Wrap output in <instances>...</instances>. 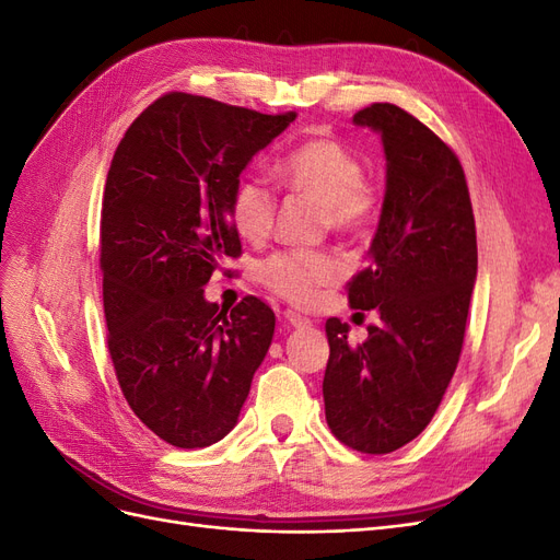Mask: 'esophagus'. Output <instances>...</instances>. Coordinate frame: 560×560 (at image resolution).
Instances as JSON below:
<instances>
[{
	"instance_id": "esophagus-1",
	"label": "esophagus",
	"mask_w": 560,
	"mask_h": 560,
	"mask_svg": "<svg viewBox=\"0 0 560 560\" xmlns=\"http://www.w3.org/2000/svg\"><path fill=\"white\" fill-rule=\"evenodd\" d=\"M284 319H287V325L294 327V329H311V327H313V322H311L308 317H303V315L296 313V311H287V313H284Z\"/></svg>"
}]
</instances>
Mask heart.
Listing matches in <instances>:
<instances>
[{
	"instance_id": "b5f03b06",
	"label": "heart",
	"mask_w": 560,
	"mask_h": 560,
	"mask_svg": "<svg viewBox=\"0 0 560 560\" xmlns=\"http://www.w3.org/2000/svg\"><path fill=\"white\" fill-rule=\"evenodd\" d=\"M362 175L360 159L325 138L294 147L273 167L280 189L319 200L322 224L343 235L364 231L378 212V191ZM231 219L245 241L261 243L276 222L273 191L259 179H243L231 196ZM341 270L329 252L287 249L264 259L257 278L270 292L308 303L319 287L341 278Z\"/></svg>"
}]
</instances>
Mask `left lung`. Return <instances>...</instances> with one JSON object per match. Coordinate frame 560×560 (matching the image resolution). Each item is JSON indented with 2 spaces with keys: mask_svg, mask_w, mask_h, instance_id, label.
<instances>
[{
  "mask_svg": "<svg viewBox=\"0 0 560 560\" xmlns=\"http://www.w3.org/2000/svg\"><path fill=\"white\" fill-rule=\"evenodd\" d=\"M381 135L385 196L369 264L348 287L354 311H376L362 343L327 319L322 383L331 432L362 453H393L428 428L460 360L477 282V229L460 161L397 105L352 116Z\"/></svg>",
  "mask_w": 560,
  "mask_h": 560,
  "instance_id": "left-lung-1",
  "label": "left lung"
}]
</instances>
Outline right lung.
Instances as JSON below:
<instances>
[{
    "label": "right lung",
    "instance_id": "add662e5",
    "mask_svg": "<svg viewBox=\"0 0 560 560\" xmlns=\"http://www.w3.org/2000/svg\"><path fill=\"white\" fill-rule=\"evenodd\" d=\"M294 118L171 93L112 159L100 222L112 362L132 413L177 448L235 428L273 341L264 301L245 296L229 313L202 287L241 254L231 196L243 171Z\"/></svg>",
    "mask_w": 560,
    "mask_h": 560
}]
</instances>
